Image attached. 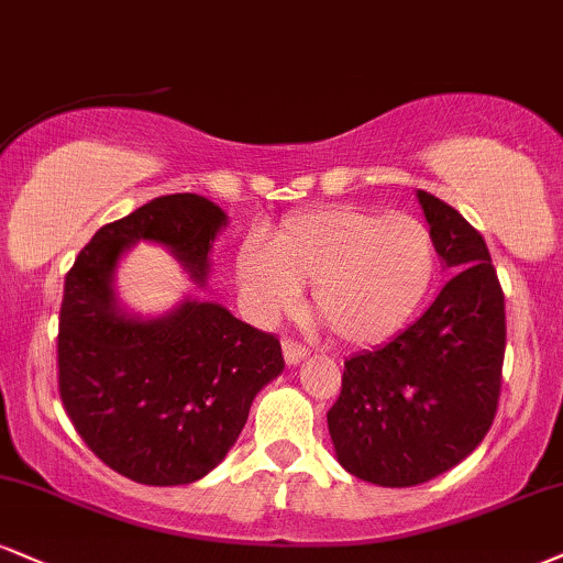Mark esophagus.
<instances>
[{"instance_id":"esophagus-1","label":"esophagus","mask_w":563,"mask_h":563,"mask_svg":"<svg viewBox=\"0 0 563 563\" xmlns=\"http://www.w3.org/2000/svg\"><path fill=\"white\" fill-rule=\"evenodd\" d=\"M282 352H284V363H287V365H297V363H302L305 357H308V350H305L302 344L292 342V339H284Z\"/></svg>"}]
</instances>
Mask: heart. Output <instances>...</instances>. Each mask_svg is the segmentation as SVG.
Returning <instances> with one entry per match:
<instances>
[{"instance_id": "heart-1", "label": "heart", "mask_w": 563, "mask_h": 563, "mask_svg": "<svg viewBox=\"0 0 563 563\" xmlns=\"http://www.w3.org/2000/svg\"><path fill=\"white\" fill-rule=\"evenodd\" d=\"M435 274V242L420 219L331 206L287 219L266 242L250 238L234 276L250 313L274 321L310 284L313 310L346 344H376L418 310Z\"/></svg>"}]
</instances>
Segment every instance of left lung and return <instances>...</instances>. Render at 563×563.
Wrapping results in <instances>:
<instances>
[{
    "mask_svg": "<svg viewBox=\"0 0 563 563\" xmlns=\"http://www.w3.org/2000/svg\"><path fill=\"white\" fill-rule=\"evenodd\" d=\"M415 196L454 274L391 342L344 360L342 394L325 415L339 464L384 488L428 483L473 454L501 391L504 292L485 240L443 200Z\"/></svg>",
    "mask_w": 563,
    "mask_h": 563,
    "instance_id": "8db88e82",
    "label": "left lung"
}]
</instances>
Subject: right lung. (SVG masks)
Wrapping results in <instances>:
<instances>
[{"mask_svg": "<svg viewBox=\"0 0 563 563\" xmlns=\"http://www.w3.org/2000/svg\"><path fill=\"white\" fill-rule=\"evenodd\" d=\"M227 224L203 196L156 198L101 227L65 279L62 405L88 449L135 483L187 485L211 473L238 443L261 388L284 371L279 339L224 305L185 295L166 313L143 316L117 292V268L137 242L169 250L206 287Z\"/></svg>", "mask_w": 563, "mask_h": 563, "instance_id": "obj_1", "label": "right lung"}]
</instances>
